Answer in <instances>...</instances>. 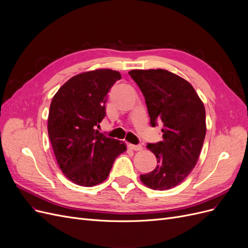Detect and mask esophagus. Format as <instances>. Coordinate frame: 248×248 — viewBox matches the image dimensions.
Instances as JSON below:
<instances>
[{"label": "esophagus", "mask_w": 248, "mask_h": 248, "mask_svg": "<svg viewBox=\"0 0 248 248\" xmlns=\"http://www.w3.org/2000/svg\"><path fill=\"white\" fill-rule=\"evenodd\" d=\"M129 146V148L130 149H132V150H135V151H138V150H141L142 148H143V146L142 145H140V144H138V145H134V144H129L127 145Z\"/></svg>", "instance_id": "1"}]
</instances>
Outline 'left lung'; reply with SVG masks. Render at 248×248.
<instances>
[{"instance_id":"obj_1","label":"left lung","mask_w":248,"mask_h":248,"mask_svg":"<svg viewBox=\"0 0 248 248\" xmlns=\"http://www.w3.org/2000/svg\"><path fill=\"white\" fill-rule=\"evenodd\" d=\"M130 76L145 98L151 126L163 123V141L148 143L156 156L154 171L140 175L155 190L178 186L193 171L206 135L204 104L186 79L167 70H132Z\"/></svg>"}]
</instances>
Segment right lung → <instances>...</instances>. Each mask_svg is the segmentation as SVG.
<instances>
[{
    "label": "right lung",
    "mask_w": 248,
    "mask_h": 248,
    "mask_svg": "<svg viewBox=\"0 0 248 248\" xmlns=\"http://www.w3.org/2000/svg\"><path fill=\"white\" fill-rule=\"evenodd\" d=\"M121 78L110 69L84 72L69 79L52 98L48 136L62 172L75 185L103 182L126 150L124 142L95 130L106 116L107 93Z\"/></svg>",
    "instance_id": "obj_1"
}]
</instances>
